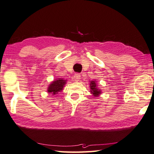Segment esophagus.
<instances>
[{
    "label": "esophagus",
    "mask_w": 154,
    "mask_h": 154,
    "mask_svg": "<svg viewBox=\"0 0 154 154\" xmlns=\"http://www.w3.org/2000/svg\"><path fill=\"white\" fill-rule=\"evenodd\" d=\"M80 77H81V76L80 74H76L74 76V80L76 81V82H78V81H80Z\"/></svg>",
    "instance_id": "obj_1"
}]
</instances>
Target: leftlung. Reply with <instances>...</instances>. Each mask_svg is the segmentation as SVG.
I'll return each mask as SVG.
<instances>
[{
	"label": "left lung",
	"instance_id": "obj_1",
	"mask_svg": "<svg viewBox=\"0 0 154 154\" xmlns=\"http://www.w3.org/2000/svg\"><path fill=\"white\" fill-rule=\"evenodd\" d=\"M90 91L93 97H98L102 94V91L98 87L97 80H91L90 81Z\"/></svg>",
	"mask_w": 154,
	"mask_h": 154
}]
</instances>
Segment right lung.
<instances>
[{
	"mask_svg": "<svg viewBox=\"0 0 154 154\" xmlns=\"http://www.w3.org/2000/svg\"><path fill=\"white\" fill-rule=\"evenodd\" d=\"M67 83V80H63V78H57L52 81L48 87V92L52 95H57L58 92L62 91L63 87Z\"/></svg>",
	"mask_w": 154,
	"mask_h": 154,
	"instance_id": "1",
	"label": "right lung"
}]
</instances>
